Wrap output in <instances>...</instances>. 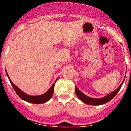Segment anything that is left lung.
I'll return each mask as SVG.
<instances>
[{"label":"left lung","mask_w":131,"mask_h":131,"mask_svg":"<svg viewBox=\"0 0 131 131\" xmlns=\"http://www.w3.org/2000/svg\"><path fill=\"white\" fill-rule=\"evenodd\" d=\"M126 76L124 77V80H123V82L121 84V85L118 87L115 91H114L113 92L110 93L107 95L105 96V97H102L100 99H94V98H91V97H88L86 95L82 92L81 91H79V89L77 88V86L76 85V88H75V92H76V95L78 96V97L79 98L82 102H83L85 104H88L89 105H100L106 103L107 102L110 101L111 100H112L114 97H115L116 95L118 94V92L119 91L120 89H121V86H122L123 82H124V79H125Z\"/></svg>","instance_id":"1"}]
</instances>
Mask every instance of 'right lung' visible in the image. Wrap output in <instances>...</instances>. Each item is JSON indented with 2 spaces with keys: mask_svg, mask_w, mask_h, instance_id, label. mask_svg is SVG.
I'll return each instance as SVG.
<instances>
[{
  "mask_svg": "<svg viewBox=\"0 0 131 131\" xmlns=\"http://www.w3.org/2000/svg\"><path fill=\"white\" fill-rule=\"evenodd\" d=\"M6 74H7V77H8L10 83H11L12 85L13 88L14 89L15 91L16 92V93L18 95L22 100H25V101L26 102H29V103H35V104H41V103H46V102L49 101V100L52 98L54 91V85H55V82H56L57 79H58V78H57L56 81L54 82V83L52 84V86L50 87V88L49 89L46 93H44L43 94L40 95L32 96L29 95L27 94L26 93L24 92H23L21 90L19 89L17 86H16V85L13 83L12 81L10 79V78H9L7 71H6Z\"/></svg>",
  "mask_w": 131,
  "mask_h": 131,
  "instance_id": "add662e5",
  "label": "right lung"
}]
</instances>
